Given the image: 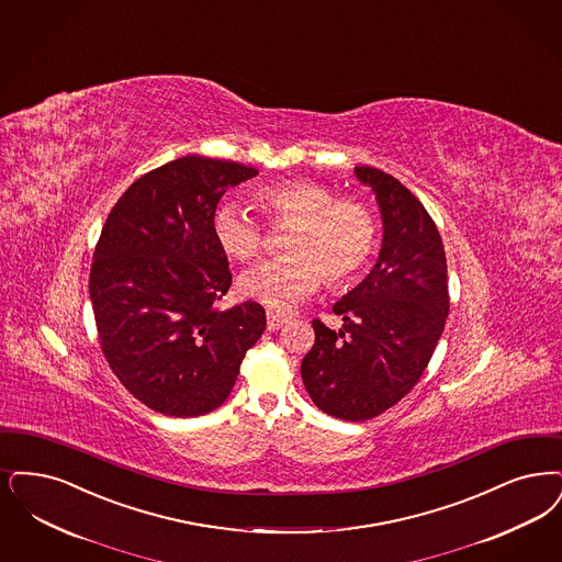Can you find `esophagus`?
I'll list each match as a JSON object with an SVG mask.
<instances>
[{
  "label": "esophagus",
  "mask_w": 562,
  "mask_h": 562,
  "mask_svg": "<svg viewBox=\"0 0 562 562\" xmlns=\"http://www.w3.org/2000/svg\"><path fill=\"white\" fill-rule=\"evenodd\" d=\"M286 322H289V319L282 317V315L268 314V330L276 333V330H280Z\"/></svg>",
  "instance_id": "esophagus-1"
}]
</instances>
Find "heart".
<instances>
[{"label":"heart","instance_id":"1","mask_svg":"<svg viewBox=\"0 0 562 562\" xmlns=\"http://www.w3.org/2000/svg\"><path fill=\"white\" fill-rule=\"evenodd\" d=\"M257 206L271 224L292 225L289 259L268 261L238 280V292L273 312H291L312 296L322 276L328 284L353 278L376 245V220L360 201L337 194L314 180L270 183L257 192ZM211 229L227 259L248 263L263 248V227L236 202L215 209Z\"/></svg>","mask_w":562,"mask_h":562}]
</instances>
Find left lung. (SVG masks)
Segmentation results:
<instances>
[{"mask_svg":"<svg viewBox=\"0 0 562 562\" xmlns=\"http://www.w3.org/2000/svg\"><path fill=\"white\" fill-rule=\"evenodd\" d=\"M381 211L382 245L370 273L335 303L338 330L314 319L301 379L322 412L360 423L397 404L423 376L449 314L439 229L402 181L356 167Z\"/></svg>","mask_w":562,"mask_h":562,"instance_id":"8db88e82","label":"left lung"}]
</instances>
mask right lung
Returning <instances> with one entry per match:
<instances>
[{
  "label": "right lung",
  "instance_id": "right-lung-1",
  "mask_svg": "<svg viewBox=\"0 0 562 562\" xmlns=\"http://www.w3.org/2000/svg\"><path fill=\"white\" fill-rule=\"evenodd\" d=\"M259 171L234 160H171L114 204L93 252L90 296L104 358L150 409L194 418L224 404L266 310H215L232 273L211 220L227 188Z\"/></svg>",
  "mask_w": 562,
  "mask_h": 562
}]
</instances>
